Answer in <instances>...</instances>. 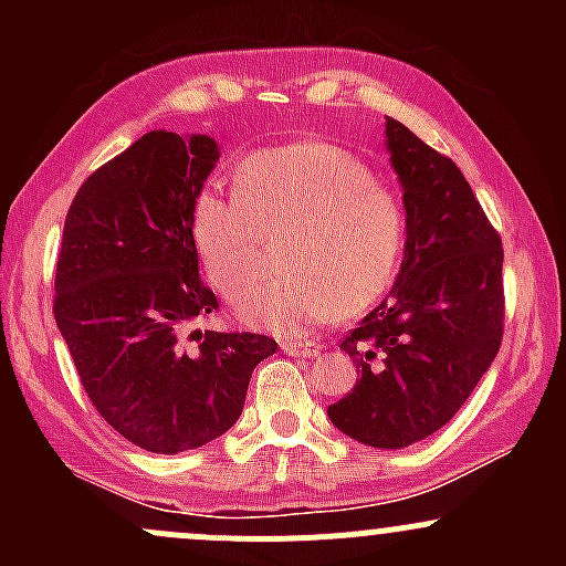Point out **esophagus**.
<instances>
[{"label": "esophagus", "instance_id": "obj_1", "mask_svg": "<svg viewBox=\"0 0 566 566\" xmlns=\"http://www.w3.org/2000/svg\"><path fill=\"white\" fill-rule=\"evenodd\" d=\"M282 350L290 356H316L319 354V346L308 340H282Z\"/></svg>", "mask_w": 566, "mask_h": 566}]
</instances>
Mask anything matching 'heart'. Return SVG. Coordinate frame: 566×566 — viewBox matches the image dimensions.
Masks as SVG:
<instances>
[{
	"label": "heart",
	"mask_w": 566,
	"mask_h": 566,
	"mask_svg": "<svg viewBox=\"0 0 566 566\" xmlns=\"http://www.w3.org/2000/svg\"><path fill=\"white\" fill-rule=\"evenodd\" d=\"M237 199L201 191L191 242L212 287L237 297L261 271V239L284 233L274 282L252 287L239 319L301 335L378 303L401 269L407 212L399 197L346 148L287 143L250 154L233 170Z\"/></svg>",
	"instance_id": "b5f03b06"
}]
</instances>
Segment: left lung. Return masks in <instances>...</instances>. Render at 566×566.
Listing matches in <instances>:
<instances>
[{"instance_id":"8db88e82","label":"left lung","mask_w":566,"mask_h":566,"mask_svg":"<svg viewBox=\"0 0 566 566\" xmlns=\"http://www.w3.org/2000/svg\"><path fill=\"white\" fill-rule=\"evenodd\" d=\"M407 247L391 295L340 348L359 380L327 407L337 431L378 450L431 437L465 405L503 340V244L469 180L388 116Z\"/></svg>"}]
</instances>
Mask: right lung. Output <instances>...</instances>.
Returning a JSON list of instances; mask_svg holds the SVG:
<instances>
[{"label":"right lung","instance_id":"1","mask_svg":"<svg viewBox=\"0 0 566 566\" xmlns=\"http://www.w3.org/2000/svg\"><path fill=\"white\" fill-rule=\"evenodd\" d=\"M220 159L210 135L154 129L76 191L55 271V322L101 418L140 450L223 437L276 340L199 324L218 308L199 276L191 205Z\"/></svg>","mask_w":566,"mask_h":566}]
</instances>
